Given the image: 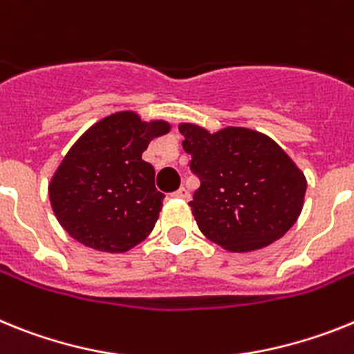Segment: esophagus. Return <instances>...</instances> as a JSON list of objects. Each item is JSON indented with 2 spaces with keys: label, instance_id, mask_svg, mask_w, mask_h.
I'll return each instance as SVG.
<instances>
[{
  "label": "esophagus",
  "instance_id": "obj_1",
  "mask_svg": "<svg viewBox=\"0 0 354 354\" xmlns=\"http://www.w3.org/2000/svg\"><path fill=\"white\" fill-rule=\"evenodd\" d=\"M173 196H174V198L187 199L190 196V192H189V189H185V187H180V189H178Z\"/></svg>",
  "mask_w": 354,
  "mask_h": 354
}]
</instances>
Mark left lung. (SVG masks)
Masks as SVG:
<instances>
[{
  "label": "left lung",
  "mask_w": 354,
  "mask_h": 354,
  "mask_svg": "<svg viewBox=\"0 0 354 354\" xmlns=\"http://www.w3.org/2000/svg\"><path fill=\"white\" fill-rule=\"evenodd\" d=\"M178 128L201 181L189 207L203 235L226 251L250 253L294 226L306 178L274 140L241 126L214 133L194 122Z\"/></svg>",
  "instance_id": "left-lung-1"
}]
</instances>
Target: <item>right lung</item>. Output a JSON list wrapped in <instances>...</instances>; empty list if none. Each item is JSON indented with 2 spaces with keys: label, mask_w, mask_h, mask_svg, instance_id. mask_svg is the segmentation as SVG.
Segmentation results:
<instances>
[{
  "label": "right lung",
  "mask_w": 354,
  "mask_h": 354,
  "mask_svg": "<svg viewBox=\"0 0 354 354\" xmlns=\"http://www.w3.org/2000/svg\"><path fill=\"white\" fill-rule=\"evenodd\" d=\"M169 131L164 119L142 121L133 110H121L94 122L71 146L48 192L55 217L75 241L126 253L153 232L165 196L142 153Z\"/></svg>",
  "instance_id": "right-lung-1"
}]
</instances>
